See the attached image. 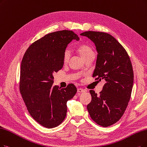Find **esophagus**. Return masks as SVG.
<instances>
[{
    "instance_id": "esophagus-1",
    "label": "esophagus",
    "mask_w": 147,
    "mask_h": 147,
    "mask_svg": "<svg viewBox=\"0 0 147 147\" xmlns=\"http://www.w3.org/2000/svg\"><path fill=\"white\" fill-rule=\"evenodd\" d=\"M77 92L78 93H83V92H86V90H84L83 89H81V88H78V89H77Z\"/></svg>"
}]
</instances>
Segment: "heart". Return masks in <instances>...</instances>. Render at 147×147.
<instances>
[{
    "label": "heart",
    "instance_id": "obj_1",
    "mask_svg": "<svg viewBox=\"0 0 147 147\" xmlns=\"http://www.w3.org/2000/svg\"><path fill=\"white\" fill-rule=\"evenodd\" d=\"M77 51L79 53L81 57L84 59V58L87 57L92 54H93V51L92 49L90 46H87L86 45H80L77 48ZM69 50L66 49L64 52V57H63V61L64 63H66L68 61L69 59Z\"/></svg>",
    "mask_w": 147,
    "mask_h": 147
}]
</instances>
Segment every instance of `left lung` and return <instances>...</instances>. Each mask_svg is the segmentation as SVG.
Returning <instances> with one entry per match:
<instances>
[{"label": "left lung", "mask_w": 147, "mask_h": 147, "mask_svg": "<svg viewBox=\"0 0 147 147\" xmlns=\"http://www.w3.org/2000/svg\"><path fill=\"white\" fill-rule=\"evenodd\" d=\"M80 35L90 39L98 52L93 77L105 81L99 95L90 90L92 101L87 109L97 124L109 127L121 118L130 101L134 80L131 60L124 47L110 34L90 31Z\"/></svg>", "instance_id": "8db88e82"}]
</instances>
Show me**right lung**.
<instances>
[{
  "instance_id": "right-lung-1",
  "label": "right lung",
  "mask_w": 147,
  "mask_h": 147,
  "mask_svg": "<svg viewBox=\"0 0 147 147\" xmlns=\"http://www.w3.org/2000/svg\"><path fill=\"white\" fill-rule=\"evenodd\" d=\"M72 31L51 32L34 42L21 63L20 92L29 114L42 126L51 128L65 119L67 102L77 92L74 84L66 88L53 86V74L62 69L64 52L72 40Z\"/></svg>"
}]
</instances>
